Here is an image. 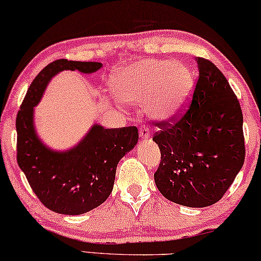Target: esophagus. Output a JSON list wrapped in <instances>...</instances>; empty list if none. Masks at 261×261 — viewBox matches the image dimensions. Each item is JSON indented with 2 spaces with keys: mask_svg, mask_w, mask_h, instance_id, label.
Masks as SVG:
<instances>
[{
  "mask_svg": "<svg viewBox=\"0 0 261 261\" xmlns=\"http://www.w3.org/2000/svg\"><path fill=\"white\" fill-rule=\"evenodd\" d=\"M139 133H140V137H141V138L150 139V130H148L147 128L145 127V126L140 127V132H139Z\"/></svg>",
  "mask_w": 261,
  "mask_h": 261,
  "instance_id": "1",
  "label": "esophagus"
}]
</instances>
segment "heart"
<instances>
[{
  "instance_id": "heart-1",
  "label": "heart",
  "mask_w": 261,
  "mask_h": 261,
  "mask_svg": "<svg viewBox=\"0 0 261 261\" xmlns=\"http://www.w3.org/2000/svg\"><path fill=\"white\" fill-rule=\"evenodd\" d=\"M194 81V74L187 64L146 59L113 70L109 86L121 101L145 104L151 117L170 121L188 104Z\"/></svg>"
}]
</instances>
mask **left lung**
Masks as SVG:
<instances>
[{"mask_svg": "<svg viewBox=\"0 0 261 261\" xmlns=\"http://www.w3.org/2000/svg\"><path fill=\"white\" fill-rule=\"evenodd\" d=\"M199 79L192 104L174 124L160 128L161 150L154 182L163 197L188 207L222 199L245 162L243 116L226 77L211 61L197 57Z\"/></svg>", "mask_w": 261, "mask_h": 261, "instance_id": "8db88e82", "label": "left lung"}]
</instances>
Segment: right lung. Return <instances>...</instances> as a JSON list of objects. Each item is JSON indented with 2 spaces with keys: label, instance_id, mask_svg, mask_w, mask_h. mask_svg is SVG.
I'll return each instance as SVG.
<instances>
[{
  "label": "right lung",
  "instance_id": "obj_1",
  "mask_svg": "<svg viewBox=\"0 0 261 261\" xmlns=\"http://www.w3.org/2000/svg\"><path fill=\"white\" fill-rule=\"evenodd\" d=\"M99 62L57 60L35 77L16 116V158L42 204L61 215H83L98 207L113 191L118 162L138 144L137 127L104 128L94 123L76 145L66 151L50 148L35 126V107L46 86L63 70L91 74Z\"/></svg>",
  "mask_w": 261,
  "mask_h": 261
}]
</instances>
